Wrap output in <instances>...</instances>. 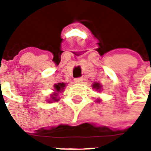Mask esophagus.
<instances>
[{
	"label": "esophagus",
	"mask_w": 151,
	"mask_h": 151,
	"mask_svg": "<svg viewBox=\"0 0 151 151\" xmlns=\"http://www.w3.org/2000/svg\"><path fill=\"white\" fill-rule=\"evenodd\" d=\"M82 81H83V78H82V77L75 79V82H76V83H81V82H82Z\"/></svg>",
	"instance_id": "34e87169"
}]
</instances>
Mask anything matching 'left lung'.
I'll return each instance as SVG.
<instances>
[{"label": "left lung", "instance_id": "obj_1", "mask_svg": "<svg viewBox=\"0 0 151 151\" xmlns=\"http://www.w3.org/2000/svg\"><path fill=\"white\" fill-rule=\"evenodd\" d=\"M92 88H94V89H96V91H101V85L100 83H97V82H95V83H93L92 84ZM100 100L98 99L97 101H99Z\"/></svg>", "mask_w": 151, "mask_h": 151}]
</instances>
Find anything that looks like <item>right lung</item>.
Wrapping results in <instances>:
<instances>
[{
    "label": "right lung",
    "instance_id": "obj_1",
    "mask_svg": "<svg viewBox=\"0 0 151 151\" xmlns=\"http://www.w3.org/2000/svg\"><path fill=\"white\" fill-rule=\"evenodd\" d=\"M65 83L62 82V83H58V84H55L54 86V91L53 94H51V96H50V99L49 100V102H51V101H59V98L57 97L58 96V94L63 91V90L65 89Z\"/></svg>",
    "mask_w": 151,
    "mask_h": 151
}]
</instances>
